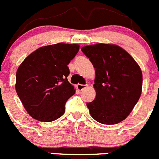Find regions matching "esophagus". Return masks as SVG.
Listing matches in <instances>:
<instances>
[{
	"mask_svg": "<svg viewBox=\"0 0 159 159\" xmlns=\"http://www.w3.org/2000/svg\"><path fill=\"white\" fill-rule=\"evenodd\" d=\"M86 88H88V85H83V84H77L76 85V88L78 91H83Z\"/></svg>",
	"mask_w": 159,
	"mask_h": 159,
	"instance_id": "1",
	"label": "esophagus"
}]
</instances>
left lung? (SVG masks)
I'll return each mask as SVG.
<instances>
[{
  "label": "left lung",
  "instance_id": "left-lung-1",
  "mask_svg": "<svg viewBox=\"0 0 159 159\" xmlns=\"http://www.w3.org/2000/svg\"><path fill=\"white\" fill-rule=\"evenodd\" d=\"M95 70V99L87 107L102 124H117L132 111L140 98L143 74L133 57L121 47L96 43L81 48Z\"/></svg>",
  "mask_w": 159,
  "mask_h": 159
}]
</instances>
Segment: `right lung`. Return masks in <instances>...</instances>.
<instances>
[{"label":"right lung","instance_id":"1","mask_svg":"<svg viewBox=\"0 0 159 159\" xmlns=\"http://www.w3.org/2000/svg\"><path fill=\"white\" fill-rule=\"evenodd\" d=\"M79 44L58 43L40 47L25 59L16 75V93L29 116L52 122L65 112V103L75 93L68 82L67 65Z\"/></svg>","mask_w":159,"mask_h":159}]
</instances>
